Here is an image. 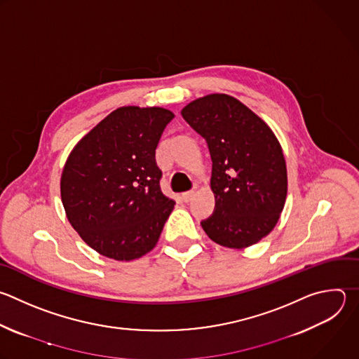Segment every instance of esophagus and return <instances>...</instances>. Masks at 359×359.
Returning a JSON list of instances; mask_svg holds the SVG:
<instances>
[{
  "label": "esophagus",
  "instance_id": "34e87169",
  "mask_svg": "<svg viewBox=\"0 0 359 359\" xmlns=\"http://www.w3.org/2000/svg\"><path fill=\"white\" fill-rule=\"evenodd\" d=\"M193 196H194V191H184V193H182V200L184 203H189L193 198Z\"/></svg>",
  "mask_w": 359,
  "mask_h": 359
}]
</instances>
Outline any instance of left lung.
Returning a JSON list of instances; mask_svg holds the SVG:
<instances>
[{
	"instance_id": "1",
	"label": "left lung",
	"mask_w": 359,
	"mask_h": 359,
	"mask_svg": "<svg viewBox=\"0 0 359 359\" xmlns=\"http://www.w3.org/2000/svg\"><path fill=\"white\" fill-rule=\"evenodd\" d=\"M187 124L208 145L210 187L215 205L201 221L211 241L244 250L278 224L287 196V169L271 127L244 102L228 94H208L182 109Z\"/></svg>"
}]
</instances>
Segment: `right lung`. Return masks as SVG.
<instances>
[{
	"mask_svg": "<svg viewBox=\"0 0 359 359\" xmlns=\"http://www.w3.org/2000/svg\"><path fill=\"white\" fill-rule=\"evenodd\" d=\"M175 114L119 107L72 149L60 177L66 217L100 255L134 261L151 252L175 200L161 190L155 149Z\"/></svg>",
	"mask_w": 359,
	"mask_h": 359,
	"instance_id": "obj_1",
	"label": "right lung"
}]
</instances>
